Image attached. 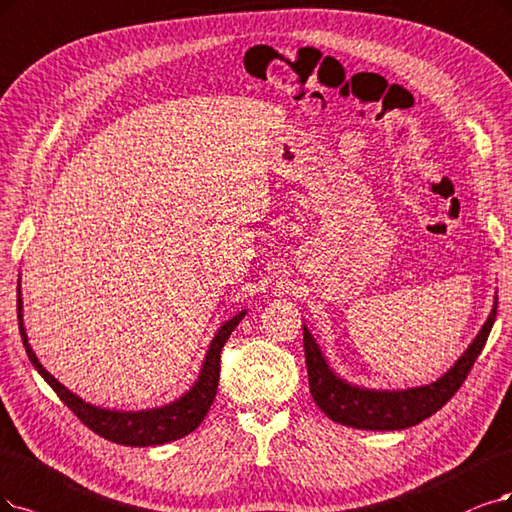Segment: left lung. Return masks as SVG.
Here are the masks:
<instances>
[{"label":"left lung","mask_w":512,"mask_h":512,"mask_svg":"<svg viewBox=\"0 0 512 512\" xmlns=\"http://www.w3.org/2000/svg\"><path fill=\"white\" fill-rule=\"evenodd\" d=\"M496 310L498 295L494 297V308H491L485 325L453 367L437 382L405 390H377L346 382L331 369L314 335L304 325V350L312 399L329 420L358 430H405L420 424L432 413H437L464 384L468 371L487 342L491 327H494Z\"/></svg>","instance_id":"left-lung-1"}]
</instances>
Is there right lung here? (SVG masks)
<instances>
[{
	"label": "right lung",
	"instance_id": "obj_1",
	"mask_svg": "<svg viewBox=\"0 0 512 512\" xmlns=\"http://www.w3.org/2000/svg\"><path fill=\"white\" fill-rule=\"evenodd\" d=\"M16 310H18V329H21L23 346L27 350L29 361L37 369L48 386L59 394V399L75 413L78 418L92 430L97 432L99 437L113 441L118 445H130V447H154L164 445L170 441H177L185 434L194 432L202 420L206 411L211 409L217 386H219V371H221V348L225 346L227 339H230L232 331L238 327L240 320L244 318L246 310L238 312L230 320L217 329L215 337L208 344V350L204 354V361L200 367V373L196 382L185 390L179 399L173 403H166L160 407L151 409H139V411H122V409H105L97 407L92 403H86L80 399L78 394L65 388L52 373L44 369L40 358L35 356L29 337L23 323V297H21V278H18V299H16Z\"/></svg>",
	"mask_w": 512,
	"mask_h": 512
}]
</instances>
